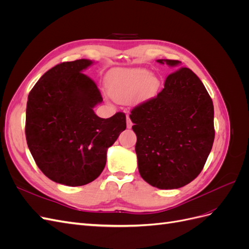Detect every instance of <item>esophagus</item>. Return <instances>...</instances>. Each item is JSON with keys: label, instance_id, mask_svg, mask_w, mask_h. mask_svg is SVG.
Segmentation results:
<instances>
[{"label": "esophagus", "instance_id": "34e87169", "mask_svg": "<svg viewBox=\"0 0 249 249\" xmlns=\"http://www.w3.org/2000/svg\"><path fill=\"white\" fill-rule=\"evenodd\" d=\"M132 125H133V124H132V120H131L130 116L126 115V127L127 129H131Z\"/></svg>", "mask_w": 249, "mask_h": 249}]
</instances>
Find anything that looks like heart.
I'll list each match as a JSON object with an SVG mask.
<instances>
[{
	"instance_id": "obj_1",
	"label": "heart",
	"mask_w": 249,
	"mask_h": 249,
	"mask_svg": "<svg viewBox=\"0 0 249 249\" xmlns=\"http://www.w3.org/2000/svg\"><path fill=\"white\" fill-rule=\"evenodd\" d=\"M158 85V79L144 69L116 70L109 74V91L117 101H125L138 91L141 96H148Z\"/></svg>"
}]
</instances>
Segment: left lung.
Returning <instances> with one entry per match:
<instances>
[{
  "mask_svg": "<svg viewBox=\"0 0 249 249\" xmlns=\"http://www.w3.org/2000/svg\"><path fill=\"white\" fill-rule=\"evenodd\" d=\"M175 71L162 91L130 114L137 136L138 169L146 183L178 189L196 178L213 146L214 106L202 82L178 60L159 59Z\"/></svg>",
  "mask_w": 249,
  "mask_h": 249,
  "instance_id": "left-lung-1",
  "label": "left lung"
}]
</instances>
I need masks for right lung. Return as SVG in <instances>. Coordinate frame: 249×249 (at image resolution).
I'll return each mask as SVG.
<instances>
[{
    "mask_svg": "<svg viewBox=\"0 0 249 249\" xmlns=\"http://www.w3.org/2000/svg\"><path fill=\"white\" fill-rule=\"evenodd\" d=\"M88 59L57 64L37 81L28 96L26 139L43 175L58 184L83 186L105 168L107 150L125 130V115L97 116L103 102L93 80L83 73Z\"/></svg>",
    "mask_w": 249,
    "mask_h": 249,
    "instance_id": "1",
    "label": "right lung"
}]
</instances>
